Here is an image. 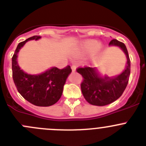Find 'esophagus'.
<instances>
[{
  "mask_svg": "<svg viewBox=\"0 0 146 146\" xmlns=\"http://www.w3.org/2000/svg\"><path fill=\"white\" fill-rule=\"evenodd\" d=\"M76 67H77V66H76V64L72 65V66H71V69H72V70H73V71H75V70H76Z\"/></svg>",
  "mask_w": 146,
  "mask_h": 146,
  "instance_id": "obj_1",
  "label": "esophagus"
}]
</instances>
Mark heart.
Here are the masks:
<instances>
[{"instance_id":"b5f03b06","label":"heart","mask_w":146,"mask_h":146,"mask_svg":"<svg viewBox=\"0 0 146 146\" xmlns=\"http://www.w3.org/2000/svg\"><path fill=\"white\" fill-rule=\"evenodd\" d=\"M103 48L100 45L99 42L96 40H86L82 42L78 48V52L82 55L91 54L95 51L96 54H101L102 52Z\"/></svg>"}]
</instances>
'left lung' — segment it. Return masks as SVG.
I'll list each match as a JSON object with an SVG mask.
<instances>
[{
	"label": "left lung",
	"instance_id": "obj_1",
	"mask_svg": "<svg viewBox=\"0 0 146 146\" xmlns=\"http://www.w3.org/2000/svg\"><path fill=\"white\" fill-rule=\"evenodd\" d=\"M109 45L118 46L127 58L126 69L119 76L106 79L100 76L96 69L93 68L84 66L76 69V71L83 78L80 84L82 95L85 100L92 105L105 106L116 101L121 96L129 82L131 61L126 46L117 39H112Z\"/></svg>",
	"mask_w": 146,
	"mask_h": 146
}]
</instances>
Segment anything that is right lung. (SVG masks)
I'll return each mask as SVG.
<instances>
[{"label":"right lung","instance_id":"1","mask_svg":"<svg viewBox=\"0 0 146 146\" xmlns=\"http://www.w3.org/2000/svg\"><path fill=\"white\" fill-rule=\"evenodd\" d=\"M39 38L33 36L18 44L12 58L13 78L17 91L26 100L38 107H49L61 98L66 78L72 70L67 66L62 69L51 68L40 75H29L23 71L17 62L19 51L28 41Z\"/></svg>","mask_w":146,"mask_h":146}]
</instances>
